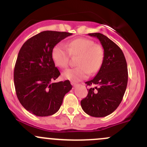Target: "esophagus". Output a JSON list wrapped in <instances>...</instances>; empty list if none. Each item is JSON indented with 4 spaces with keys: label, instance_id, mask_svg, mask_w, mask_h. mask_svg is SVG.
I'll use <instances>...</instances> for the list:
<instances>
[{
    "label": "esophagus",
    "instance_id": "1",
    "mask_svg": "<svg viewBox=\"0 0 147 147\" xmlns=\"http://www.w3.org/2000/svg\"><path fill=\"white\" fill-rule=\"evenodd\" d=\"M71 85L73 86H76V83H75V82H74V81H71Z\"/></svg>",
    "mask_w": 147,
    "mask_h": 147
}]
</instances>
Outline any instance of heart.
<instances>
[{
    "mask_svg": "<svg viewBox=\"0 0 147 147\" xmlns=\"http://www.w3.org/2000/svg\"><path fill=\"white\" fill-rule=\"evenodd\" d=\"M77 57V67L66 69L63 72L65 79L78 81L88 77V74H96L102 66L105 53L102 46L95 44L93 40L78 38L66 45L57 44L51 50V58L59 68L65 69L69 63V57Z\"/></svg>",
    "mask_w": 147,
    "mask_h": 147,
    "instance_id": "heart-1",
    "label": "heart"
}]
</instances>
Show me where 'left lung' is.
<instances>
[{
	"label": "left lung",
	"mask_w": 147,
	"mask_h": 147,
	"mask_svg": "<svg viewBox=\"0 0 147 147\" xmlns=\"http://www.w3.org/2000/svg\"><path fill=\"white\" fill-rule=\"evenodd\" d=\"M97 37L104 49V61L94 78L87 81V96L81 101L84 111L92 117H102L111 114L120 104L128 81L127 65L125 55L115 42L101 33H90Z\"/></svg>",
	"instance_id": "left-lung-1"
}]
</instances>
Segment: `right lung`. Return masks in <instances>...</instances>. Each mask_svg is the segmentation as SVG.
Instances as JSON below:
<instances>
[{
	"label": "right lung",
	"mask_w": 147,
	"mask_h": 147,
	"mask_svg": "<svg viewBox=\"0 0 147 147\" xmlns=\"http://www.w3.org/2000/svg\"><path fill=\"white\" fill-rule=\"evenodd\" d=\"M72 33L44 31L28 40L18 53L14 69V84L20 102L36 116L54 115L63 97L72 88L69 80L51 83L60 75L51 50Z\"/></svg>",
	"instance_id": "right-lung-1"
}]
</instances>
